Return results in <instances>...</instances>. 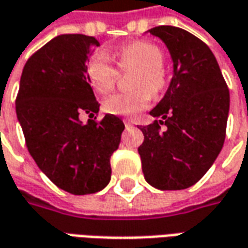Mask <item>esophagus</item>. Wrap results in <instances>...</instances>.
Masks as SVG:
<instances>
[{
    "label": "esophagus",
    "mask_w": 248,
    "mask_h": 248,
    "mask_svg": "<svg viewBox=\"0 0 248 248\" xmlns=\"http://www.w3.org/2000/svg\"><path fill=\"white\" fill-rule=\"evenodd\" d=\"M124 126H126V127H130V126H133L132 119H124Z\"/></svg>",
    "instance_id": "esophagus-1"
}]
</instances>
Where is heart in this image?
<instances>
[{"mask_svg": "<svg viewBox=\"0 0 248 248\" xmlns=\"http://www.w3.org/2000/svg\"><path fill=\"white\" fill-rule=\"evenodd\" d=\"M118 67L124 71H136L133 75L134 92L115 93L104 100L103 108L108 114L134 116L150 104L151 93L158 94L166 88V71L163 68V53L155 44L147 41L133 42L116 52ZM86 75L92 88L100 94L114 89L119 71L107 53L98 52L89 59Z\"/></svg>", "mask_w": 248, "mask_h": 248, "instance_id": "b5f03b06", "label": "heart"}]
</instances>
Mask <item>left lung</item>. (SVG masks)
I'll return each mask as SVG.
<instances>
[{
    "mask_svg": "<svg viewBox=\"0 0 248 248\" xmlns=\"http://www.w3.org/2000/svg\"><path fill=\"white\" fill-rule=\"evenodd\" d=\"M160 38L173 60V78L165 97L142 126L139 147L147 183L162 191L192 186L207 173L225 140L229 89L210 47L173 26L148 30ZM167 130L160 132V124Z\"/></svg>",
    "mask_w": 248,
    "mask_h": 248,
    "instance_id": "8db88e82",
    "label": "left lung"
}]
</instances>
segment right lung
<instances>
[{
  "instance_id": "add662e5",
  "label": "right lung",
  "mask_w": 248,
  "mask_h": 248,
  "mask_svg": "<svg viewBox=\"0 0 248 248\" xmlns=\"http://www.w3.org/2000/svg\"><path fill=\"white\" fill-rule=\"evenodd\" d=\"M94 37L62 34L37 50L24 65L16 114L26 145L47 178L73 195L104 189L111 180V155L124 124L107 114L82 124L79 115L97 114L100 104L86 75ZM96 119V118H94Z\"/></svg>"
}]
</instances>
